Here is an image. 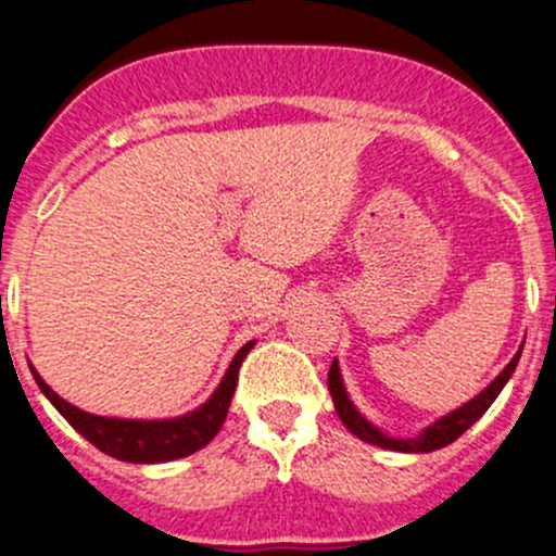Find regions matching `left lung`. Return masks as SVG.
<instances>
[{
  "label": "left lung",
  "instance_id": "left-lung-1",
  "mask_svg": "<svg viewBox=\"0 0 556 556\" xmlns=\"http://www.w3.org/2000/svg\"><path fill=\"white\" fill-rule=\"evenodd\" d=\"M519 355H521V346H519L517 355L511 357V363H508V366L503 368L495 379H492V384H486L484 390L473 397V401H468L465 406L454 408V412L446 414V417L435 419L433 425H428V428H425L419 435H414V439H392V435H387L379 428H374V425L368 422V419L363 417L355 406H352L350 395H346V390H344V382H341L339 363L336 361L330 363L328 390H330V397H333L336 414L341 417V422L346 425V430H350V433H355L357 439L366 441V444L382 446V450H392V452H414V454L435 452V450H441V446H450L452 441H457L459 435H463L465 430L476 422V419H481V414L492 406V401L501 395V390L506 387L508 379H511L514 368H517V363H519Z\"/></svg>",
  "mask_w": 556,
  "mask_h": 556
}]
</instances>
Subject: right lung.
I'll list each match as a JSON object with an SVG mask.
<instances>
[{
    "label": "right lung",
    "mask_w": 556,
    "mask_h": 556,
    "mask_svg": "<svg viewBox=\"0 0 556 556\" xmlns=\"http://www.w3.org/2000/svg\"><path fill=\"white\" fill-rule=\"evenodd\" d=\"M252 350V341H247L242 350L233 355L231 366H228L226 377L217 384V390L212 392V397L206 403H201L195 412L182 414V417L174 419H115V417H97V414H88L83 408L72 406L64 397L55 395L45 379L31 368L35 374L39 390L45 392L50 403L59 408L61 417L77 430L86 441H91L97 450H102L110 457L123 459V463H169V459L188 457V454L204 450L212 439L217 435V430L226 422L228 406H231L233 390L239 382V368L247 352Z\"/></svg>",
    "instance_id": "right-lung-1"
}]
</instances>
